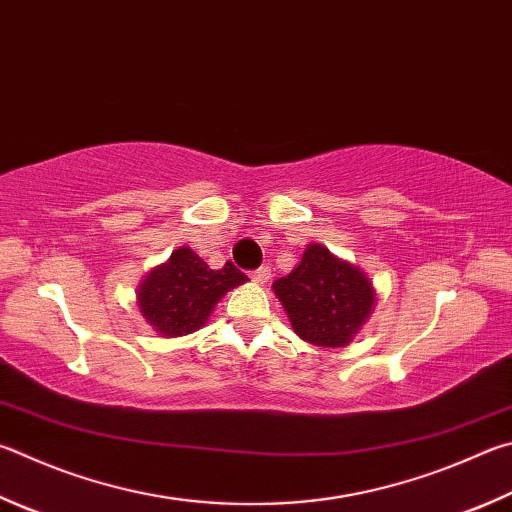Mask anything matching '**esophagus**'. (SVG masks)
Listing matches in <instances>:
<instances>
[{"mask_svg":"<svg viewBox=\"0 0 512 512\" xmlns=\"http://www.w3.org/2000/svg\"><path fill=\"white\" fill-rule=\"evenodd\" d=\"M250 277H253V282H257V284H266L268 280H271V268L259 266L253 273H250Z\"/></svg>","mask_w":512,"mask_h":512,"instance_id":"esophagus-1","label":"esophagus"}]
</instances>
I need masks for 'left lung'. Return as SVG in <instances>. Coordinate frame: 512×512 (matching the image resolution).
<instances>
[{
	"label": "left lung",
	"mask_w": 512,
	"mask_h": 512,
	"mask_svg": "<svg viewBox=\"0 0 512 512\" xmlns=\"http://www.w3.org/2000/svg\"><path fill=\"white\" fill-rule=\"evenodd\" d=\"M293 331L315 347H345L374 309V286L353 264L322 244H309L302 262L273 282Z\"/></svg>",
	"instance_id": "8db88e82"
}]
</instances>
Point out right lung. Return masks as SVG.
<instances>
[{"mask_svg":"<svg viewBox=\"0 0 512 512\" xmlns=\"http://www.w3.org/2000/svg\"><path fill=\"white\" fill-rule=\"evenodd\" d=\"M246 280L232 262L215 271L192 248L181 246L145 275L136 291L138 309L161 336H185L201 329L221 297Z\"/></svg>","mask_w":512,"mask_h":512,"instance_id":"add662e5","label":"right lung"}]
</instances>
